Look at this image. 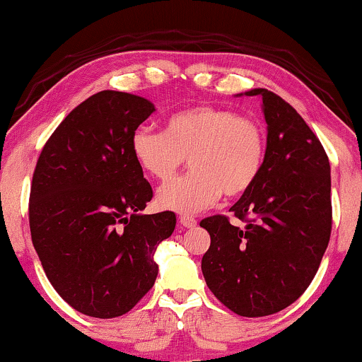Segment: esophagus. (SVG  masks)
Listing matches in <instances>:
<instances>
[{"instance_id": "obj_1", "label": "esophagus", "mask_w": 362, "mask_h": 362, "mask_svg": "<svg viewBox=\"0 0 362 362\" xmlns=\"http://www.w3.org/2000/svg\"><path fill=\"white\" fill-rule=\"evenodd\" d=\"M180 224L187 229H192V228H195V226H197V221H195L192 216H180Z\"/></svg>"}]
</instances>
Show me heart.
I'll use <instances>...</instances> for the list:
<instances>
[{
  "mask_svg": "<svg viewBox=\"0 0 362 362\" xmlns=\"http://www.w3.org/2000/svg\"><path fill=\"white\" fill-rule=\"evenodd\" d=\"M138 167L155 180H172L185 158L190 170L158 192L170 211L195 214L236 197L258 180L267 156V134L258 121L217 106H194L170 116L163 132L139 126L129 139Z\"/></svg>",
  "mask_w": 362,
  "mask_h": 362,
  "instance_id": "obj_1",
  "label": "heart"
}]
</instances>
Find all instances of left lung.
<instances>
[{
    "instance_id": "left-lung-1",
    "label": "left lung",
    "mask_w": 362,
    "mask_h": 362,
    "mask_svg": "<svg viewBox=\"0 0 362 362\" xmlns=\"http://www.w3.org/2000/svg\"><path fill=\"white\" fill-rule=\"evenodd\" d=\"M267 156L258 180L226 216L200 221L211 234L202 258L207 286L221 303L243 317H264L286 308L310 285L332 229L327 153L303 117L268 89Z\"/></svg>"
}]
</instances>
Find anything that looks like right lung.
Instances as JSON below:
<instances>
[{
  "instance_id": "obj_1",
  "label": "right lung",
  "mask_w": 362,
  "mask_h": 362,
  "mask_svg": "<svg viewBox=\"0 0 362 362\" xmlns=\"http://www.w3.org/2000/svg\"><path fill=\"white\" fill-rule=\"evenodd\" d=\"M155 106L101 90L52 133L33 172L32 241L57 293L77 312L112 319L153 286L156 246L172 236V211L141 214L153 197L129 139Z\"/></svg>"
}]
</instances>
